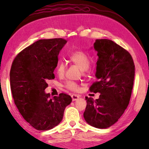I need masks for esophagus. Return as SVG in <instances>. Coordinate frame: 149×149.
<instances>
[{"mask_svg":"<svg viewBox=\"0 0 149 149\" xmlns=\"http://www.w3.org/2000/svg\"><path fill=\"white\" fill-rule=\"evenodd\" d=\"M71 97H72V100H73V101H75V100H76L77 99H79V98L80 97L79 95H75V94L72 95Z\"/></svg>","mask_w":149,"mask_h":149,"instance_id":"esophagus-1","label":"esophagus"}]
</instances>
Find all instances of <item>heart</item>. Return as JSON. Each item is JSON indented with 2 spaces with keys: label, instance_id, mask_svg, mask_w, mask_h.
<instances>
[{
  "label": "heart",
  "instance_id": "b5f03b06",
  "mask_svg": "<svg viewBox=\"0 0 149 149\" xmlns=\"http://www.w3.org/2000/svg\"><path fill=\"white\" fill-rule=\"evenodd\" d=\"M69 59L70 61L72 62L74 64L79 66L81 69L85 72H87L89 69L91 65L90 58L88 55L85 53L84 51L79 50H74L72 52L69 56ZM65 70V65L63 62H60L57 65L56 71L57 74L62 76L64 74ZM65 87L72 91H77L79 89V87L77 84L72 81H68L65 84Z\"/></svg>",
  "mask_w": 149,
  "mask_h": 149
}]
</instances>
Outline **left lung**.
<instances>
[{"label":"left lung","mask_w":149,"mask_h":149,"mask_svg":"<svg viewBox=\"0 0 149 149\" xmlns=\"http://www.w3.org/2000/svg\"><path fill=\"white\" fill-rule=\"evenodd\" d=\"M98 52L97 81L90 92L100 93L95 100L85 97L87 107L84 113L86 122L93 127H110L122 116L129 104L135 76V65L127 50L109 39H97Z\"/></svg>","instance_id":"obj_1"}]
</instances>
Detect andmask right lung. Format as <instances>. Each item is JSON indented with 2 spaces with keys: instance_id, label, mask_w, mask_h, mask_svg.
Listing matches in <instances>:
<instances>
[{
  "instance_id": "1",
  "label": "right lung",
  "mask_w": 149,
  "mask_h": 149,
  "mask_svg": "<svg viewBox=\"0 0 149 149\" xmlns=\"http://www.w3.org/2000/svg\"><path fill=\"white\" fill-rule=\"evenodd\" d=\"M66 42L62 38L39 40L19 52L12 64L10 80L14 103L26 121L37 130H49L58 125L72 100L64 93L51 99L45 92L48 81L54 79L58 56Z\"/></svg>"
}]
</instances>
